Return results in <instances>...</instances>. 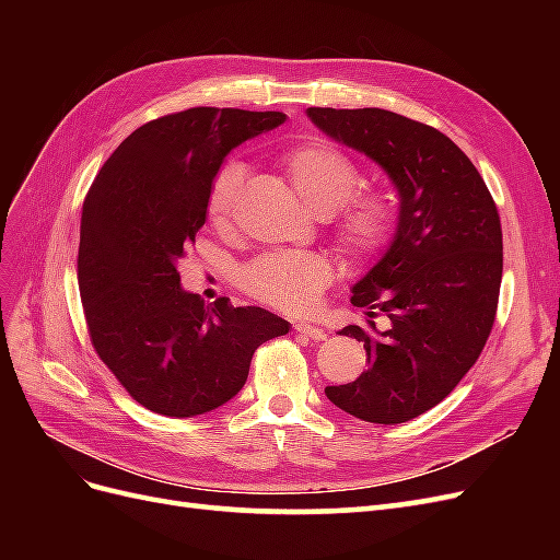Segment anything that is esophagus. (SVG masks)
<instances>
[{
    "instance_id": "1",
    "label": "esophagus",
    "mask_w": 560,
    "mask_h": 560,
    "mask_svg": "<svg viewBox=\"0 0 560 560\" xmlns=\"http://www.w3.org/2000/svg\"><path fill=\"white\" fill-rule=\"evenodd\" d=\"M294 329H296L299 334H303V336L313 338V341H322V338H327V334L322 331L319 327L311 325V322H294Z\"/></svg>"
}]
</instances>
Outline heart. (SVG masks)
Segmentation results:
<instances>
[{"label":"heart","mask_w":560,"mask_h":560,"mask_svg":"<svg viewBox=\"0 0 560 560\" xmlns=\"http://www.w3.org/2000/svg\"><path fill=\"white\" fill-rule=\"evenodd\" d=\"M282 171L303 206L315 214H336V241L358 259L387 249L399 229V202L385 189H364L360 167L350 156L325 142L299 144L282 156ZM245 182L238 161L217 167L206 196L212 229L226 231L233 222ZM334 268L317 252H268L241 270V290L266 306L284 313L308 311L331 282Z\"/></svg>","instance_id":"1"}]
</instances>
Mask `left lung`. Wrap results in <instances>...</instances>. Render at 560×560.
<instances>
[{
    "label": "left lung",
    "instance_id": "8db88e82",
    "mask_svg": "<svg viewBox=\"0 0 560 560\" xmlns=\"http://www.w3.org/2000/svg\"><path fill=\"white\" fill-rule=\"evenodd\" d=\"M334 140L385 167L399 189L395 243L354 284L366 308L358 338L369 369L327 397L346 413L397 425L430 411L477 364L495 325L502 282V226L483 177L448 135L401 114L311 107ZM387 316L381 332L373 319Z\"/></svg>",
    "mask_w": 560,
    "mask_h": 560
}]
</instances>
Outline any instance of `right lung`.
Instances as JSON below:
<instances>
[{"instance_id": "right-lung-1", "label": "right lung", "mask_w": 560, "mask_h": 560, "mask_svg": "<svg viewBox=\"0 0 560 560\" xmlns=\"http://www.w3.org/2000/svg\"><path fill=\"white\" fill-rule=\"evenodd\" d=\"M282 112L191 107L116 147L83 198L79 294L97 358L149 411L191 418L241 393L252 354L290 322L179 287L177 264L206 224L214 171Z\"/></svg>"}]
</instances>
